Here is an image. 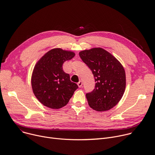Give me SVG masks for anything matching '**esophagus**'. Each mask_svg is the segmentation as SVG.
I'll use <instances>...</instances> for the list:
<instances>
[{"label":"esophagus","instance_id":"esophagus-1","mask_svg":"<svg viewBox=\"0 0 155 155\" xmlns=\"http://www.w3.org/2000/svg\"><path fill=\"white\" fill-rule=\"evenodd\" d=\"M77 85H78V87H81V86H82V85H83V82H82V81H79V82L77 83Z\"/></svg>","mask_w":155,"mask_h":155}]
</instances>
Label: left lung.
I'll list each match as a JSON object with an SVG mask.
<instances>
[{
  "label": "left lung",
  "instance_id": "1",
  "mask_svg": "<svg viewBox=\"0 0 155 155\" xmlns=\"http://www.w3.org/2000/svg\"><path fill=\"white\" fill-rule=\"evenodd\" d=\"M80 57L90 68L96 84L86 94L89 106L96 111H106L121 100L126 86L125 70L121 63L101 48L81 51Z\"/></svg>",
  "mask_w": 155,
  "mask_h": 155
}]
</instances>
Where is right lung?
Listing matches in <instances>:
<instances>
[{
	"mask_svg": "<svg viewBox=\"0 0 155 155\" xmlns=\"http://www.w3.org/2000/svg\"><path fill=\"white\" fill-rule=\"evenodd\" d=\"M75 53L61 48H54L39 59L33 68L31 83L35 96L46 107L59 109L67 104L75 91L76 83L64 72L62 65L71 60Z\"/></svg>",
	"mask_w": 155,
	"mask_h": 155,
	"instance_id": "1",
	"label": "right lung"
}]
</instances>
